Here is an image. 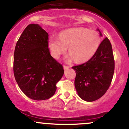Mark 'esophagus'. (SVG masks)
<instances>
[{
  "instance_id": "34e87169",
  "label": "esophagus",
  "mask_w": 129,
  "mask_h": 129,
  "mask_svg": "<svg viewBox=\"0 0 129 129\" xmlns=\"http://www.w3.org/2000/svg\"><path fill=\"white\" fill-rule=\"evenodd\" d=\"M69 66H66V65H63V69H69Z\"/></svg>"
}]
</instances>
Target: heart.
I'll list each match as a JSON object with an SVG mask.
<instances>
[{
	"mask_svg": "<svg viewBox=\"0 0 129 129\" xmlns=\"http://www.w3.org/2000/svg\"><path fill=\"white\" fill-rule=\"evenodd\" d=\"M101 44V39L96 31L84 27H74L60 32L59 38L51 37L48 47L52 55L58 58L64 54L69 47L71 54L68 60L74 58L78 62L89 60L94 55Z\"/></svg>",
	"mask_w": 129,
	"mask_h": 129,
	"instance_id": "obj_1",
	"label": "heart"
}]
</instances>
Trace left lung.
Returning <instances> with one entry per match:
<instances>
[{
    "instance_id": "left-lung-1",
    "label": "left lung",
    "mask_w": 129,
    "mask_h": 129,
    "mask_svg": "<svg viewBox=\"0 0 129 129\" xmlns=\"http://www.w3.org/2000/svg\"><path fill=\"white\" fill-rule=\"evenodd\" d=\"M72 68L76 73L75 89L82 99L92 102L102 97L111 84L115 69L112 48L109 39H104L89 60Z\"/></svg>"
}]
</instances>
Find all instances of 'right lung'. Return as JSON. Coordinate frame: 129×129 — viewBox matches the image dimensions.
Instances as JSON below:
<instances>
[{
  "label": "right lung",
  "instance_id": "add662e5",
  "mask_svg": "<svg viewBox=\"0 0 129 129\" xmlns=\"http://www.w3.org/2000/svg\"><path fill=\"white\" fill-rule=\"evenodd\" d=\"M49 34L38 24H29L15 45L14 74L25 95L44 101L55 93L57 83L63 74L61 63L50 54Z\"/></svg>",
  "mask_w": 129,
  "mask_h": 129
}]
</instances>
